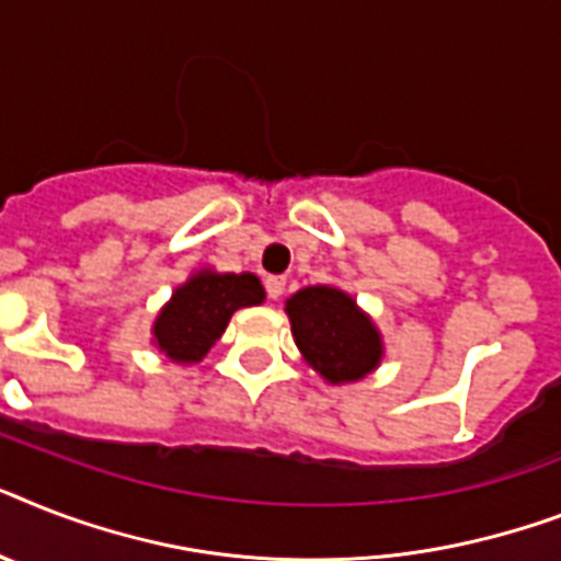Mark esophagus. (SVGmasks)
Instances as JSON below:
<instances>
[{
    "label": "esophagus",
    "mask_w": 561,
    "mask_h": 561,
    "mask_svg": "<svg viewBox=\"0 0 561 561\" xmlns=\"http://www.w3.org/2000/svg\"><path fill=\"white\" fill-rule=\"evenodd\" d=\"M265 288L271 299H279V296L285 294V276H267Z\"/></svg>",
    "instance_id": "1"
}]
</instances>
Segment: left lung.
<instances>
[{"label":"left lung","mask_w":561,"mask_h":561,"mask_svg":"<svg viewBox=\"0 0 561 561\" xmlns=\"http://www.w3.org/2000/svg\"><path fill=\"white\" fill-rule=\"evenodd\" d=\"M296 348L328 383H354L383 359V340L352 296L331 285L296 290L285 302Z\"/></svg>","instance_id":"1"}]
</instances>
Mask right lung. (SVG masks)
Instances as JSON below:
<instances>
[{"label":"right lung","mask_w":561,"mask_h":561,"mask_svg":"<svg viewBox=\"0 0 561 561\" xmlns=\"http://www.w3.org/2000/svg\"><path fill=\"white\" fill-rule=\"evenodd\" d=\"M262 302L265 288L253 273L198 271L161 308L152 325V343L172 363L190 366L216 345L239 308Z\"/></svg>","instance_id":"right-lung-1"}]
</instances>
